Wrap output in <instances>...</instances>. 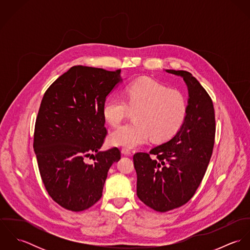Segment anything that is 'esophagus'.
I'll return each instance as SVG.
<instances>
[{
    "label": "esophagus",
    "instance_id": "obj_1",
    "mask_svg": "<svg viewBox=\"0 0 250 250\" xmlns=\"http://www.w3.org/2000/svg\"><path fill=\"white\" fill-rule=\"evenodd\" d=\"M121 152H122V154H124V155H126V156H129V155L132 154L131 150L128 149V148H122V149H121Z\"/></svg>",
    "mask_w": 250,
    "mask_h": 250
}]
</instances>
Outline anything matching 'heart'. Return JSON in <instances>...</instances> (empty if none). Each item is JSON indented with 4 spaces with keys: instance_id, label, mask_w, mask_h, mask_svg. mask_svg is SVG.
<instances>
[{
    "instance_id": "b5f03b06",
    "label": "heart",
    "mask_w": 250,
    "mask_h": 250,
    "mask_svg": "<svg viewBox=\"0 0 250 250\" xmlns=\"http://www.w3.org/2000/svg\"><path fill=\"white\" fill-rule=\"evenodd\" d=\"M122 97H113L105 104L104 119L110 126H117L132 110L135 122L114 129L108 136L111 145L137 147L146 143L150 136L155 142L167 141L181 129L187 117L186 95L149 79L128 84Z\"/></svg>"
}]
</instances>
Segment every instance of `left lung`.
<instances>
[{
    "label": "left lung",
    "mask_w": 250,
    "mask_h": 250,
    "mask_svg": "<svg viewBox=\"0 0 250 250\" xmlns=\"http://www.w3.org/2000/svg\"><path fill=\"white\" fill-rule=\"evenodd\" d=\"M167 72L182 76L188 85L187 117L173 139L133 158L138 197L161 213L185 205L194 195L210 163L215 136L214 104L204 87L189 72Z\"/></svg>",
    "instance_id": "8db88e82"
}]
</instances>
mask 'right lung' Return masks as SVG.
<instances>
[{
    "label": "right lung",
    "mask_w": 250,
    "mask_h": 250,
    "mask_svg": "<svg viewBox=\"0 0 250 250\" xmlns=\"http://www.w3.org/2000/svg\"><path fill=\"white\" fill-rule=\"evenodd\" d=\"M120 72L73 66L42 98L35 126V153L46 190L66 210L81 212L93 206L102 197L109 167L121 158L117 147L99 152L107 133L103 107L122 81ZM90 156L95 163L87 164Z\"/></svg>",
    "instance_id": "right-lung-1"
}]
</instances>
